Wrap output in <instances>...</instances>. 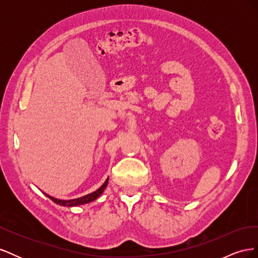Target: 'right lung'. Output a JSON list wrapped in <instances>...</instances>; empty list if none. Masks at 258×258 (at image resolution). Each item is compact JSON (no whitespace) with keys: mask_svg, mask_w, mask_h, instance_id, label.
Masks as SVG:
<instances>
[{"mask_svg":"<svg viewBox=\"0 0 258 258\" xmlns=\"http://www.w3.org/2000/svg\"><path fill=\"white\" fill-rule=\"evenodd\" d=\"M108 183V177L106 178V181L103 183V185L99 187V188L93 191L91 194L86 195V196H83L81 198H76V199H71V200H61V199H57V198H53L51 196H48V195H46L50 200H52L54 204H57L59 206L62 207H68V208H71V207H77V206H82V205H86V204H89L91 201H95L97 198H99L101 196V194L104 191V189L106 188Z\"/></svg>","mask_w":258,"mask_h":258,"instance_id":"add662e5","label":"right lung"}]
</instances>
